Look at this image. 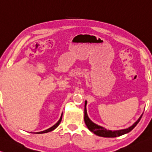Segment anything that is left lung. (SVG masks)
<instances>
[{
  "instance_id": "8db88e82",
  "label": "left lung",
  "mask_w": 152,
  "mask_h": 152,
  "mask_svg": "<svg viewBox=\"0 0 152 152\" xmlns=\"http://www.w3.org/2000/svg\"><path fill=\"white\" fill-rule=\"evenodd\" d=\"M86 104H87V101H85V109H84V121H85V123L88 129H89L91 132L94 133L95 134L98 135V136L102 137H120L121 135H123L124 134H126V133L129 132L131 131V130L134 128L137 124L139 122L140 120H141V117L143 115L140 116V118L138 119V120L136 122L130 126L129 128H126V129H122V130H107L106 128H104L102 126H100L96 124L94 122H92V121L90 120V119L88 118V114H87V110H86Z\"/></svg>"
}]
</instances>
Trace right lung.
Instances as JSON below:
<instances>
[{
	"label": "right lung",
	"mask_w": 152,
	"mask_h": 152,
	"mask_svg": "<svg viewBox=\"0 0 152 152\" xmlns=\"http://www.w3.org/2000/svg\"><path fill=\"white\" fill-rule=\"evenodd\" d=\"M62 115H61V117H60V120H58V122H57L56 124H55L53 125V126H52V127L50 128H48V129H47V130H43V131L39 132H36V134H43V133H47V132H49L52 131V130L56 129V128L58 126V125L60 124V122H61V121H62Z\"/></svg>",
	"instance_id": "add662e5"
}]
</instances>
